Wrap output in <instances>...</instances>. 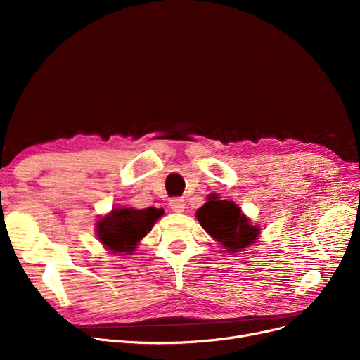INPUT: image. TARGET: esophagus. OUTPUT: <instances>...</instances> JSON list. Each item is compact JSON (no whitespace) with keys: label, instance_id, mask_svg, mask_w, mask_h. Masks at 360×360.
<instances>
[{"label":"esophagus","instance_id":"obj_1","mask_svg":"<svg viewBox=\"0 0 360 360\" xmlns=\"http://www.w3.org/2000/svg\"><path fill=\"white\" fill-rule=\"evenodd\" d=\"M169 205H170V209H172L174 212L182 213L184 209H185V201L182 198H170Z\"/></svg>","mask_w":360,"mask_h":360}]
</instances>
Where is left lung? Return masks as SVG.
<instances>
[{
  "mask_svg": "<svg viewBox=\"0 0 360 360\" xmlns=\"http://www.w3.org/2000/svg\"><path fill=\"white\" fill-rule=\"evenodd\" d=\"M195 217L202 229L223 245L224 251L239 252L250 247L259 235V228L251 224V220L240 212V207L233 201L220 200L212 194Z\"/></svg>",
  "mask_w": 360,
  "mask_h": 360,
  "instance_id": "1",
  "label": "left lung"
}]
</instances>
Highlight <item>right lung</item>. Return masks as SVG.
I'll return each instance as SVG.
<instances>
[{"mask_svg":"<svg viewBox=\"0 0 360 360\" xmlns=\"http://www.w3.org/2000/svg\"><path fill=\"white\" fill-rule=\"evenodd\" d=\"M162 216L163 209L156 207L143 210L115 207L109 214L98 220L96 233L103 247L113 254H131Z\"/></svg>","mask_w":360,"mask_h":360,"instance_id":"add662e5","label":"right lung"}]
</instances>
